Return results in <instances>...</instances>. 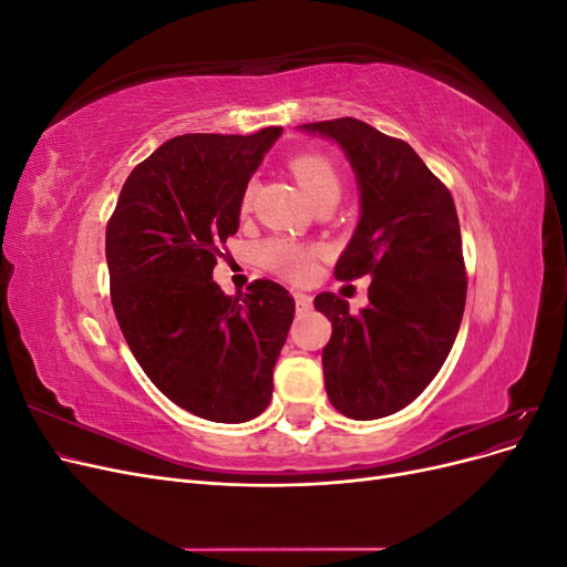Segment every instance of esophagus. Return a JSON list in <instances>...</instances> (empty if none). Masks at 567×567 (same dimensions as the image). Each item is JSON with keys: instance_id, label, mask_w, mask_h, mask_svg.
Instances as JSON below:
<instances>
[{"instance_id": "1", "label": "esophagus", "mask_w": 567, "mask_h": 567, "mask_svg": "<svg viewBox=\"0 0 567 567\" xmlns=\"http://www.w3.org/2000/svg\"><path fill=\"white\" fill-rule=\"evenodd\" d=\"M293 298H296V305H298V310H300V312H302V310H310V307H312V296H307V293H296Z\"/></svg>"}]
</instances>
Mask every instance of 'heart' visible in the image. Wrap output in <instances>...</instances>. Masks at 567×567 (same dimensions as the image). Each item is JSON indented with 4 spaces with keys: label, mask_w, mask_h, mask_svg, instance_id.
Segmentation results:
<instances>
[{
    "label": "heart",
    "mask_w": 567,
    "mask_h": 567,
    "mask_svg": "<svg viewBox=\"0 0 567 567\" xmlns=\"http://www.w3.org/2000/svg\"><path fill=\"white\" fill-rule=\"evenodd\" d=\"M290 169H293V175L305 188V194L310 196L317 205L336 203V198L340 196V188H342L340 167L333 163V158L326 156V153H300V156L290 161ZM255 192H257V182L248 179L244 184L241 198H238V208H241V213L250 210ZM317 252H319L317 246L293 241V238L288 236H271L267 241H262L260 248H257L260 262L288 281H305L310 277L315 269Z\"/></svg>",
    "instance_id": "b5f03b06"
}]
</instances>
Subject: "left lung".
Instances as JSON below:
<instances>
[{"label": "left lung", "instance_id": "left-lung-1", "mask_svg": "<svg viewBox=\"0 0 567 567\" xmlns=\"http://www.w3.org/2000/svg\"><path fill=\"white\" fill-rule=\"evenodd\" d=\"M300 127L342 146L362 192V217L336 279L371 274V305L359 315L336 293L315 298L333 326L321 352L326 394L350 419H383L419 398L458 333L468 279L454 198L406 142L362 120Z\"/></svg>", "mask_w": 567, "mask_h": 567}]
</instances>
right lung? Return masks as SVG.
<instances>
[{
  "label": "right lung",
  "mask_w": 567,
  "mask_h": 567,
  "mask_svg": "<svg viewBox=\"0 0 567 567\" xmlns=\"http://www.w3.org/2000/svg\"><path fill=\"white\" fill-rule=\"evenodd\" d=\"M279 134L175 136L132 169L106 227L120 331L151 383L205 421L262 414L296 315V300L269 279L238 296L213 281L244 184Z\"/></svg>",
  "instance_id": "obj_1"
}]
</instances>
